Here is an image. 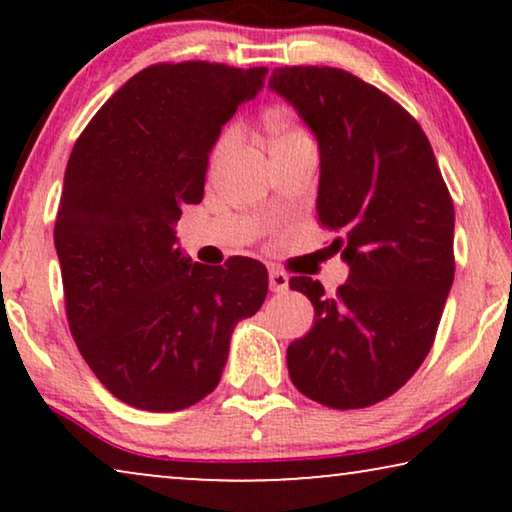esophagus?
Listing matches in <instances>:
<instances>
[{"label": "esophagus", "mask_w": 512, "mask_h": 512, "mask_svg": "<svg viewBox=\"0 0 512 512\" xmlns=\"http://www.w3.org/2000/svg\"><path fill=\"white\" fill-rule=\"evenodd\" d=\"M286 289H289V275H286V272H282V270L272 268L270 270V291L282 293Z\"/></svg>", "instance_id": "esophagus-1"}]
</instances>
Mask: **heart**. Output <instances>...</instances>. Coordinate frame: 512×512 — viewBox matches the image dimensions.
Masks as SVG:
<instances>
[{"label": "heart", "mask_w": 512, "mask_h": 512, "mask_svg": "<svg viewBox=\"0 0 512 512\" xmlns=\"http://www.w3.org/2000/svg\"><path fill=\"white\" fill-rule=\"evenodd\" d=\"M305 132L298 128V125H291L286 121H275L270 128V137H272V146L279 144V142H286V139H296V137H303ZM237 142V130L235 128H228L223 135L219 137V142L214 146V153H212V160L214 163H221L223 158L228 156L230 151H233V146Z\"/></svg>", "instance_id": "b5f03b06"}]
</instances>
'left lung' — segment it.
Here are the masks:
<instances>
[{"mask_svg": "<svg viewBox=\"0 0 512 512\" xmlns=\"http://www.w3.org/2000/svg\"><path fill=\"white\" fill-rule=\"evenodd\" d=\"M270 90L317 137V216L349 265L333 296L317 279L291 277L314 324L286 349V366L312 401L368 408L417 373L436 338L454 279L450 191L419 123L359 76L279 67Z\"/></svg>", "mask_w": 512, "mask_h": 512, "instance_id": "8db88e82", "label": "left lung"}]
</instances>
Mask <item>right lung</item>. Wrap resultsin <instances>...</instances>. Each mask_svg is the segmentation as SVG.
I'll use <instances>...</instances> for the list:
<instances>
[{"label": "right lung", "mask_w": 512, "mask_h": 512, "mask_svg": "<svg viewBox=\"0 0 512 512\" xmlns=\"http://www.w3.org/2000/svg\"><path fill=\"white\" fill-rule=\"evenodd\" d=\"M265 67L151 65L76 139L55 219L69 331L118 401L149 412L212 394L237 321L261 310L268 270L247 256L193 263L181 207L198 205L216 139L263 88Z\"/></svg>", "instance_id": "obj_1"}]
</instances>
